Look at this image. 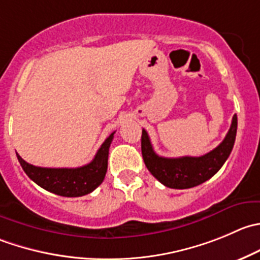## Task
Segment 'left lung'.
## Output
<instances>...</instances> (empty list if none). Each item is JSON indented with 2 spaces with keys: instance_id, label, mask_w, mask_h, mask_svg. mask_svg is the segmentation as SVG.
I'll list each match as a JSON object with an SVG mask.
<instances>
[{
  "instance_id": "1",
  "label": "left lung",
  "mask_w": 260,
  "mask_h": 260,
  "mask_svg": "<svg viewBox=\"0 0 260 260\" xmlns=\"http://www.w3.org/2000/svg\"><path fill=\"white\" fill-rule=\"evenodd\" d=\"M238 129V117H233L231 127L225 140L211 152L200 157H162L156 155L147 132L142 129L141 150L142 157L151 174L168 188L188 189L197 186L212 178L225 164L233 151Z\"/></svg>"
}]
</instances>
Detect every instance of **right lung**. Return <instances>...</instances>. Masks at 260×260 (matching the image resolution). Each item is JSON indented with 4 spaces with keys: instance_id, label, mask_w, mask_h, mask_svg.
Returning <instances> with one entry per match:
<instances>
[{
    "instance_id": "add662e5",
    "label": "right lung",
    "mask_w": 260,
    "mask_h": 260,
    "mask_svg": "<svg viewBox=\"0 0 260 260\" xmlns=\"http://www.w3.org/2000/svg\"><path fill=\"white\" fill-rule=\"evenodd\" d=\"M114 133L113 132L104 141L94 160L80 168H39L27 164L19 153H16L17 160L26 175L45 190L62 197H82L95 190L104 180L108 169L109 147Z\"/></svg>"
}]
</instances>
